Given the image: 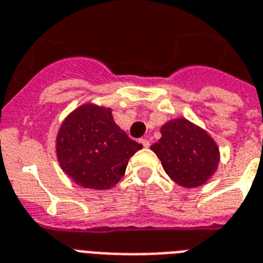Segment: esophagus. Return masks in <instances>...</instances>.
I'll list each match as a JSON object with an SVG mask.
<instances>
[{
  "instance_id": "34e87169",
  "label": "esophagus",
  "mask_w": 263,
  "mask_h": 263,
  "mask_svg": "<svg viewBox=\"0 0 263 263\" xmlns=\"http://www.w3.org/2000/svg\"><path fill=\"white\" fill-rule=\"evenodd\" d=\"M140 142H141L142 145H144V148H148V146H149V141H148L146 138H141V140H140Z\"/></svg>"
}]
</instances>
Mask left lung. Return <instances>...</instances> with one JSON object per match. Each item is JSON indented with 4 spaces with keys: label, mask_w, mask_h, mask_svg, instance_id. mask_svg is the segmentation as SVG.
I'll list each match as a JSON object with an SVG mask.
<instances>
[{
    "label": "left lung",
    "mask_w": 263,
    "mask_h": 263,
    "mask_svg": "<svg viewBox=\"0 0 263 263\" xmlns=\"http://www.w3.org/2000/svg\"><path fill=\"white\" fill-rule=\"evenodd\" d=\"M162 137L151 145L164 172L176 184L196 188L217 172L219 148L200 126L185 118L170 119L160 127Z\"/></svg>",
    "instance_id": "1"
}]
</instances>
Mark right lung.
Wrapping results in <instances>:
<instances>
[{"label":"right lung","mask_w":263,"mask_h":263,"mask_svg":"<svg viewBox=\"0 0 263 263\" xmlns=\"http://www.w3.org/2000/svg\"><path fill=\"white\" fill-rule=\"evenodd\" d=\"M141 148L115 123L111 108L93 103L68 114L56 136L63 172L79 186L97 191L115 186Z\"/></svg>","instance_id":"obj_1"}]
</instances>
